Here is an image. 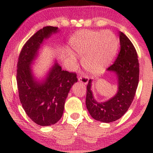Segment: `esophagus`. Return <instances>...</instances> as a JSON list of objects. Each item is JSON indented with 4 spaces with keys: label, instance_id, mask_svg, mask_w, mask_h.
I'll return each instance as SVG.
<instances>
[{
    "label": "esophagus",
    "instance_id": "1",
    "mask_svg": "<svg viewBox=\"0 0 153 153\" xmlns=\"http://www.w3.org/2000/svg\"><path fill=\"white\" fill-rule=\"evenodd\" d=\"M88 77L87 76H79L78 77V80L79 82H82V84H87L88 82Z\"/></svg>",
    "mask_w": 153,
    "mask_h": 153
}]
</instances>
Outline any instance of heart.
<instances>
[{
  "mask_svg": "<svg viewBox=\"0 0 153 153\" xmlns=\"http://www.w3.org/2000/svg\"><path fill=\"white\" fill-rule=\"evenodd\" d=\"M69 43L71 49L82 56L84 69L91 74H98L108 67L118 50L117 38L109 30H81L73 36ZM70 61H76L74 55L70 54Z\"/></svg>",
  "mask_w": 153,
  "mask_h": 153,
  "instance_id": "obj_1",
  "label": "heart"
}]
</instances>
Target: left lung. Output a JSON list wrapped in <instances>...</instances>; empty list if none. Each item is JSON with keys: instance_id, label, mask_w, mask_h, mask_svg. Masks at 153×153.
Wrapping results in <instances>:
<instances>
[{"instance_id": "8db88e82", "label": "left lung", "mask_w": 153, "mask_h": 153, "mask_svg": "<svg viewBox=\"0 0 153 153\" xmlns=\"http://www.w3.org/2000/svg\"><path fill=\"white\" fill-rule=\"evenodd\" d=\"M120 50L117 58L107 70L117 77L118 91L114 96L104 102H98L92 92V79L87 85L86 105L94 119L111 123L119 119L129 108L139 82V62L137 52L129 39L119 32Z\"/></svg>"}]
</instances>
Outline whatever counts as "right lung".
Returning <instances> with one entry per match:
<instances>
[{"label":"right lung","mask_w":153,"mask_h":153,"mask_svg":"<svg viewBox=\"0 0 153 153\" xmlns=\"http://www.w3.org/2000/svg\"><path fill=\"white\" fill-rule=\"evenodd\" d=\"M59 31L58 27L45 26L34 34L23 46L17 65L22 105L28 117L40 126L52 125L61 118L68 93L77 82L76 73L62 70L56 60L43 80H38L33 73L31 65L43 41Z\"/></svg>","instance_id":"add662e5"}]
</instances>
